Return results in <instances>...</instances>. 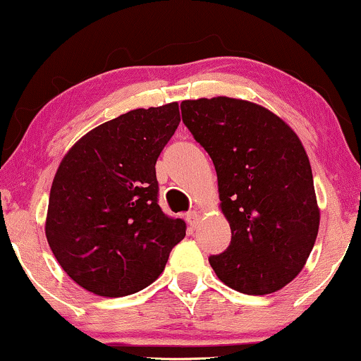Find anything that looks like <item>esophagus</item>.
Returning <instances> with one entry per match:
<instances>
[{"label":"esophagus","instance_id":"1","mask_svg":"<svg viewBox=\"0 0 361 361\" xmlns=\"http://www.w3.org/2000/svg\"><path fill=\"white\" fill-rule=\"evenodd\" d=\"M186 222H188V225L192 228L197 227V222H198V214H197V212H195V210L188 212V214H186Z\"/></svg>","mask_w":361,"mask_h":361}]
</instances>
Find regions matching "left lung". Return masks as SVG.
<instances>
[{
    "instance_id": "obj_1",
    "label": "left lung",
    "mask_w": 361,
    "mask_h": 361,
    "mask_svg": "<svg viewBox=\"0 0 361 361\" xmlns=\"http://www.w3.org/2000/svg\"><path fill=\"white\" fill-rule=\"evenodd\" d=\"M181 119L219 178L232 240L210 255L220 281L269 294L305 267L319 228L310 159L296 133L271 111L240 99L181 102Z\"/></svg>"
}]
</instances>
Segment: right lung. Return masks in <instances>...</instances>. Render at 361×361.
<instances>
[{
    "label": "right lung",
    "mask_w": 361,
    "mask_h": 361,
    "mask_svg": "<svg viewBox=\"0 0 361 361\" xmlns=\"http://www.w3.org/2000/svg\"><path fill=\"white\" fill-rule=\"evenodd\" d=\"M180 124L178 104L134 109L87 133L50 190L47 240L77 284L106 298L145 289L185 238L158 205L156 161Z\"/></svg>",
    "instance_id": "obj_1"
}]
</instances>
